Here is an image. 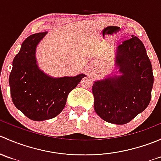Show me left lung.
<instances>
[{"instance_id":"8db88e82","label":"left lung","mask_w":161,"mask_h":161,"mask_svg":"<svg viewBox=\"0 0 161 161\" xmlns=\"http://www.w3.org/2000/svg\"><path fill=\"white\" fill-rule=\"evenodd\" d=\"M115 63L121 75L93 83L94 110L107 122L124 125L150 103L153 75L145 47L135 36L118 47Z\"/></svg>"}]
</instances>
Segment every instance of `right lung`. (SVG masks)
<instances>
[{
    "label": "right lung",
    "mask_w": 161,
    "mask_h": 161,
    "mask_svg": "<svg viewBox=\"0 0 161 161\" xmlns=\"http://www.w3.org/2000/svg\"><path fill=\"white\" fill-rule=\"evenodd\" d=\"M47 32L31 35L22 43L13 60L9 85L13 103L33 121L51 119L65 107L69 92L77 86L84 74L74 77L52 78L39 69L36 48Z\"/></svg>",
    "instance_id": "obj_1"
}]
</instances>
